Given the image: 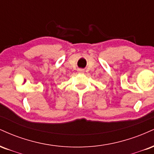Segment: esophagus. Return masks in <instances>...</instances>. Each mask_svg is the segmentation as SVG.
Returning <instances> with one entry per match:
<instances>
[{"mask_svg": "<svg viewBox=\"0 0 154 154\" xmlns=\"http://www.w3.org/2000/svg\"><path fill=\"white\" fill-rule=\"evenodd\" d=\"M79 72H81V73H83V72H84V70H83V69H79Z\"/></svg>", "mask_w": 154, "mask_h": 154, "instance_id": "esophagus-1", "label": "esophagus"}]
</instances>
